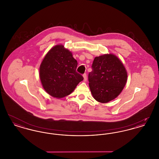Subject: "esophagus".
<instances>
[{
  "label": "esophagus",
  "mask_w": 159,
  "mask_h": 159,
  "mask_svg": "<svg viewBox=\"0 0 159 159\" xmlns=\"http://www.w3.org/2000/svg\"><path fill=\"white\" fill-rule=\"evenodd\" d=\"M83 78H84V82H86V80H87V76H86V73H84V74H83Z\"/></svg>",
  "instance_id": "34e87169"
}]
</instances>
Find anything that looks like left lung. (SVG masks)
I'll list each match as a JSON object with an SVG mask.
<instances>
[{"label": "left lung", "mask_w": 159, "mask_h": 159, "mask_svg": "<svg viewBox=\"0 0 159 159\" xmlns=\"http://www.w3.org/2000/svg\"><path fill=\"white\" fill-rule=\"evenodd\" d=\"M89 73V85L93 97L101 103L116 98L127 82V72L120 60L113 54L95 58Z\"/></svg>", "instance_id": "1"}]
</instances>
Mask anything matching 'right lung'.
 Segmentation results:
<instances>
[{"label": "right lung", "mask_w": 159, "mask_h": 159, "mask_svg": "<svg viewBox=\"0 0 159 159\" xmlns=\"http://www.w3.org/2000/svg\"><path fill=\"white\" fill-rule=\"evenodd\" d=\"M77 62L64 46L57 45L46 55L39 70L43 89L50 95L61 98L70 95L83 80L76 71Z\"/></svg>", "instance_id": "right-lung-1"}]
</instances>
